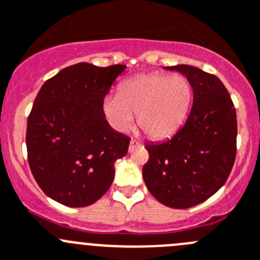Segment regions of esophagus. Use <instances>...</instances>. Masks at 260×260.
Returning a JSON list of instances; mask_svg holds the SVG:
<instances>
[{
  "mask_svg": "<svg viewBox=\"0 0 260 260\" xmlns=\"http://www.w3.org/2000/svg\"><path fill=\"white\" fill-rule=\"evenodd\" d=\"M140 145H141V143L137 142V141H136V140H131V142H129V150H133V148L137 147V146H140Z\"/></svg>",
  "mask_w": 260,
  "mask_h": 260,
  "instance_id": "1",
  "label": "esophagus"
}]
</instances>
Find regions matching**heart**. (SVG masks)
Here are the masks:
<instances>
[{
	"label": "heart",
	"mask_w": 260,
	"mask_h": 260,
	"mask_svg": "<svg viewBox=\"0 0 260 260\" xmlns=\"http://www.w3.org/2000/svg\"><path fill=\"white\" fill-rule=\"evenodd\" d=\"M191 100V87L181 75L143 74L123 82L119 95L103 100V113L115 131L124 132L135 114L141 129L151 138L169 137L184 122Z\"/></svg>",
	"instance_id": "heart-1"
}]
</instances>
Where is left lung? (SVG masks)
I'll use <instances>...</instances> for the list:
<instances>
[{
	"mask_svg": "<svg viewBox=\"0 0 260 260\" xmlns=\"http://www.w3.org/2000/svg\"><path fill=\"white\" fill-rule=\"evenodd\" d=\"M165 70L186 77L193 89V107L173 137L146 143L150 158L142 175L158 202L184 210L212 197L228 180L236 156V110L215 75L188 64Z\"/></svg>",
	"mask_w": 260,
	"mask_h": 260,
	"instance_id": "left-lung-1",
	"label": "left lung"
}]
</instances>
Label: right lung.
I'll return each instance as SVG.
<instances>
[{
    "mask_svg": "<svg viewBox=\"0 0 260 260\" xmlns=\"http://www.w3.org/2000/svg\"><path fill=\"white\" fill-rule=\"evenodd\" d=\"M124 64L81 62L44 82L27 118V160L42 190L67 207H86L107 193L114 162L129 138L109 125L103 100Z\"/></svg>",
    "mask_w": 260,
    "mask_h": 260,
    "instance_id": "1",
    "label": "right lung"
}]
</instances>
